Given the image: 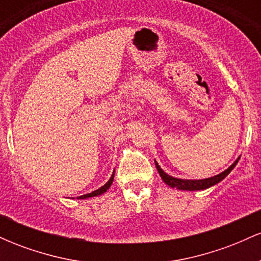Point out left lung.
<instances>
[{"mask_svg":"<svg viewBox=\"0 0 261 261\" xmlns=\"http://www.w3.org/2000/svg\"><path fill=\"white\" fill-rule=\"evenodd\" d=\"M239 158H241V157L237 158V161L232 164V166L229 167V168H227L226 170H224V172L220 173V174H217V175H215V176H211V178L197 179V180H194V179H179V178H174V176H170V175L167 174L166 172H163V169H162L161 167L158 166L157 162L154 161V163H155V167H157L158 173H160L162 180L166 182L167 185H169L170 188L179 189V190L194 191V190H203V189H207L210 187H214V185H216L217 182H220L221 180H223V179L226 178V176L228 175L230 172H232V169L234 168L236 164L238 163Z\"/></svg>","mask_w":261,"mask_h":261,"instance_id":"1","label":"left lung"}]
</instances>
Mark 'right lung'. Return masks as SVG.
Wrapping results in <instances>:
<instances>
[{"label":"right lung","mask_w":261,"mask_h":261,"mask_svg":"<svg viewBox=\"0 0 261 261\" xmlns=\"http://www.w3.org/2000/svg\"><path fill=\"white\" fill-rule=\"evenodd\" d=\"M114 172H115V170H114ZM113 180H114V173H113V175L110 176V179H109V180H108V181L106 182V184L103 185V187L98 189V190H94V191H92V193H89V194H86V195L79 196V197H77V199H88V197H93V196H98V195H101V194H104V193H106V191L108 190V189L110 188V185H112Z\"/></svg>","instance_id":"obj_1"}]
</instances>
